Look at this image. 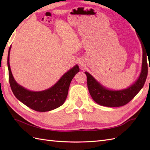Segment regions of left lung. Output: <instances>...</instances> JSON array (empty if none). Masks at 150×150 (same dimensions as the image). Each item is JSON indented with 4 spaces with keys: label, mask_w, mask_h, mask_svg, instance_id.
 I'll use <instances>...</instances> for the list:
<instances>
[{
    "label": "left lung",
    "mask_w": 150,
    "mask_h": 150,
    "mask_svg": "<svg viewBox=\"0 0 150 150\" xmlns=\"http://www.w3.org/2000/svg\"><path fill=\"white\" fill-rule=\"evenodd\" d=\"M141 41V40L139 37ZM142 44V42H141ZM142 68L139 78L134 83L126 89L112 90L100 84L90 73L85 71L87 76L88 90L93 100L100 106L107 107H119L128 103L141 91L146 82L148 75L147 52L142 46ZM150 70V66H149Z\"/></svg>",
    "instance_id": "obj_1"
}]
</instances>
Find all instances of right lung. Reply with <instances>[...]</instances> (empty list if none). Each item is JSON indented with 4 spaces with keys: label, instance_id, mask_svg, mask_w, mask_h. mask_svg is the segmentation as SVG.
Wrapping results in <instances>:
<instances>
[{
    "label": "right lung",
    "instance_id": "1",
    "mask_svg": "<svg viewBox=\"0 0 150 150\" xmlns=\"http://www.w3.org/2000/svg\"><path fill=\"white\" fill-rule=\"evenodd\" d=\"M9 47L8 55V67L9 71V82L14 95L21 103L31 109L40 112L49 111L60 107L64 103L68 96L71 81L79 71L77 64L64 74L53 86L46 90L33 91L27 90L15 81L9 65Z\"/></svg>",
    "mask_w": 150,
    "mask_h": 150
}]
</instances>
